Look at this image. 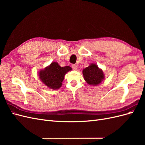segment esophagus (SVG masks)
<instances>
[{"label": "esophagus", "mask_w": 145, "mask_h": 145, "mask_svg": "<svg viewBox=\"0 0 145 145\" xmlns=\"http://www.w3.org/2000/svg\"><path fill=\"white\" fill-rule=\"evenodd\" d=\"M72 68L74 70H77V66L76 65H72Z\"/></svg>", "instance_id": "1"}]
</instances>
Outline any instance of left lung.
I'll use <instances>...</instances> for the list:
<instances>
[{
    "instance_id": "obj_1",
    "label": "left lung",
    "mask_w": 145,
    "mask_h": 145,
    "mask_svg": "<svg viewBox=\"0 0 145 145\" xmlns=\"http://www.w3.org/2000/svg\"><path fill=\"white\" fill-rule=\"evenodd\" d=\"M84 79L90 86H97L105 79V74L95 63H91L88 67L83 69Z\"/></svg>"
}]
</instances>
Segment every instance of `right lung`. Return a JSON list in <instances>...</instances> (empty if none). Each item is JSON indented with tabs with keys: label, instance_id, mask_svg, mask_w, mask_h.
<instances>
[{
	"label": "right lung",
	"instance_id": "1",
	"mask_svg": "<svg viewBox=\"0 0 145 145\" xmlns=\"http://www.w3.org/2000/svg\"><path fill=\"white\" fill-rule=\"evenodd\" d=\"M69 66L62 67L56 62H52L39 71V77L43 84L51 89H59L62 85L65 74L71 71Z\"/></svg>",
	"mask_w": 145,
	"mask_h": 145
}]
</instances>
